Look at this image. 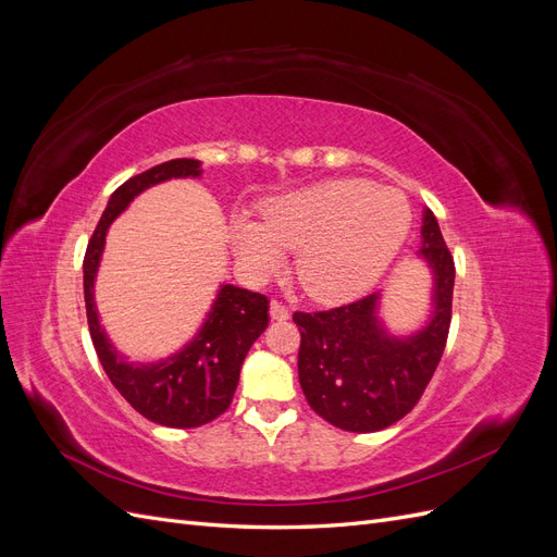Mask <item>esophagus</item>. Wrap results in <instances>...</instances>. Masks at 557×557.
<instances>
[{
  "instance_id": "obj_1",
  "label": "esophagus",
  "mask_w": 557,
  "mask_h": 557,
  "mask_svg": "<svg viewBox=\"0 0 557 557\" xmlns=\"http://www.w3.org/2000/svg\"><path fill=\"white\" fill-rule=\"evenodd\" d=\"M269 315H272V320H288L290 311H288V307L281 305L278 299H274L272 307H269Z\"/></svg>"
}]
</instances>
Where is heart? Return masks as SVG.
<instances>
[{"instance_id":"1","label":"heart","mask_w":557,"mask_h":557,"mask_svg":"<svg viewBox=\"0 0 557 557\" xmlns=\"http://www.w3.org/2000/svg\"><path fill=\"white\" fill-rule=\"evenodd\" d=\"M411 207L393 188L339 178L276 197L262 207V223L234 218L232 250L252 278L276 274L299 250L295 274L318 301H344L367 293L407 239Z\"/></svg>"}]
</instances>
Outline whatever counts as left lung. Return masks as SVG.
<instances>
[{"instance_id": "1", "label": "left lung", "mask_w": 557, "mask_h": 557, "mask_svg": "<svg viewBox=\"0 0 557 557\" xmlns=\"http://www.w3.org/2000/svg\"><path fill=\"white\" fill-rule=\"evenodd\" d=\"M420 256L434 272V311L411 336H391L376 315L379 293L327 311H295L299 385L309 407L346 432H379L407 416L440 364L453 307L455 262L432 211Z\"/></svg>"}]
</instances>
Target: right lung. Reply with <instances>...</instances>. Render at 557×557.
Here are the masks:
<instances>
[{
  "label": "right lung",
  "instance_id": "add662e5",
  "mask_svg": "<svg viewBox=\"0 0 557 557\" xmlns=\"http://www.w3.org/2000/svg\"><path fill=\"white\" fill-rule=\"evenodd\" d=\"M199 160L178 158L150 166L132 176L117 188L99 218L83 258V293H86V313L97 358L107 376L134 409L144 418L164 428H199L227 411L246 352L269 325V299L237 285H221L213 307L199 327L197 336L185 344L172 358L139 364L129 362L113 348L109 336L99 325L95 309V276L107 232L129 201L146 188L170 178L199 176Z\"/></svg>",
  "mask_w": 557,
  "mask_h": 557
}]
</instances>
